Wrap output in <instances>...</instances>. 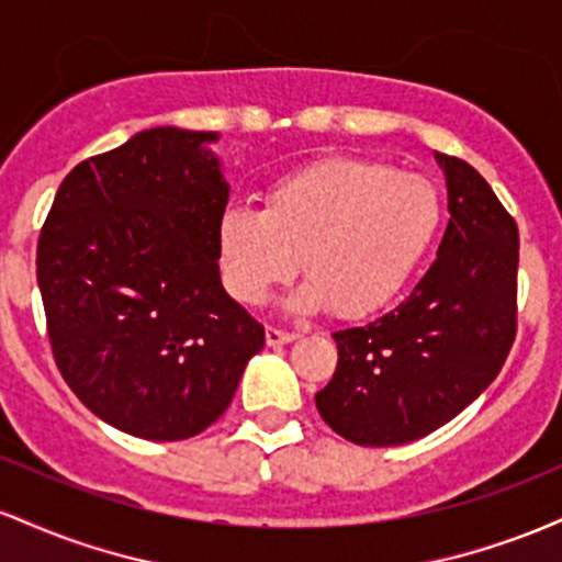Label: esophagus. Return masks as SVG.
I'll use <instances>...</instances> for the list:
<instances>
[{
	"label": "esophagus",
	"instance_id": "1",
	"mask_svg": "<svg viewBox=\"0 0 562 562\" xmlns=\"http://www.w3.org/2000/svg\"><path fill=\"white\" fill-rule=\"evenodd\" d=\"M299 338L295 333H288V330H280V327H267V346H285V344H293V340Z\"/></svg>",
	"mask_w": 562,
	"mask_h": 562
}]
</instances>
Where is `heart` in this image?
Wrapping results in <instances>:
<instances>
[{"label": "heart", "mask_w": 562, "mask_h": 562, "mask_svg": "<svg viewBox=\"0 0 562 562\" xmlns=\"http://www.w3.org/2000/svg\"><path fill=\"white\" fill-rule=\"evenodd\" d=\"M441 198L430 179L359 158H325L277 179L263 209H229L216 245L224 282L237 301L259 306L295 272L293 312L330 306L364 317L385 306L428 254Z\"/></svg>", "instance_id": "1"}]
</instances>
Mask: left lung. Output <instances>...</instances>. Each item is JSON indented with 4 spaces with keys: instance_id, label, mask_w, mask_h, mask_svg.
<instances>
[{
    "instance_id": "8db88e82",
    "label": "left lung",
    "mask_w": 562,
    "mask_h": 562,
    "mask_svg": "<svg viewBox=\"0 0 562 562\" xmlns=\"http://www.w3.org/2000/svg\"><path fill=\"white\" fill-rule=\"evenodd\" d=\"M449 224L406 299L364 327L333 333L338 367L314 402L338 436L396 447L473 404L505 364L518 327V224L486 179L436 153Z\"/></svg>"
}]
</instances>
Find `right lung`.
<instances>
[{
    "label": "right lung",
    "mask_w": 562,
    "mask_h": 562,
    "mask_svg": "<svg viewBox=\"0 0 562 562\" xmlns=\"http://www.w3.org/2000/svg\"><path fill=\"white\" fill-rule=\"evenodd\" d=\"M216 132L158 126L63 179L36 248L49 344L100 420L182 441L224 415L263 327L218 277Z\"/></svg>",
    "instance_id": "1"
}]
</instances>
